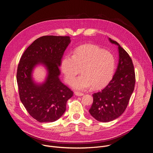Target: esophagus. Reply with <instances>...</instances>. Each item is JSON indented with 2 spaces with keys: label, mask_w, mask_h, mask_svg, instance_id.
Wrapping results in <instances>:
<instances>
[{
  "label": "esophagus",
  "mask_w": 153,
  "mask_h": 153,
  "mask_svg": "<svg viewBox=\"0 0 153 153\" xmlns=\"http://www.w3.org/2000/svg\"><path fill=\"white\" fill-rule=\"evenodd\" d=\"M74 94L75 95L77 96H83V93H80V92H74Z\"/></svg>",
  "instance_id": "34e87169"
}]
</instances>
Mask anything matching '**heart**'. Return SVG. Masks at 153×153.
<instances>
[{"label": "heart", "instance_id": "1", "mask_svg": "<svg viewBox=\"0 0 153 153\" xmlns=\"http://www.w3.org/2000/svg\"><path fill=\"white\" fill-rule=\"evenodd\" d=\"M115 67L114 56L94 45L78 47L74 51L73 56H65L61 62L65 80L69 84L82 69V74L72 84L74 89L79 90H86L91 86L94 89L104 86L113 77Z\"/></svg>", "mask_w": 153, "mask_h": 153}]
</instances>
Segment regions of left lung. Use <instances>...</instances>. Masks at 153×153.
<instances>
[{"label": "left lung", "mask_w": 153, "mask_h": 153, "mask_svg": "<svg viewBox=\"0 0 153 153\" xmlns=\"http://www.w3.org/2000/svg\"><path fill=\"white\" fill-rule=\"evenodd\" d=\"M118 46L119 63L111 80L105 88L93 94V103L89 112L97 120L112 121L120 116L127 107L136 82L131 59L119 43L109 38Z\"/></svg>", "instance_id": "obj_1"}]
</instances>
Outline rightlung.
Instances as JSON below:
<instances>
[{"label":"right lung","mask_w":153,"mask_h":153,"mask_svg":"<svg viewBox=\"0 0 153 153\" xmlns=\"http://www.w3.org/2000/svg\"><path fill=\"white\" fill-rule=\"evenodd\" d=\"M70 42L69 36H42L35 40L20 58L17 71L20 99L30 115L39 122L58 120L73 95L59 77L61 59ZM39 64L48 71L42 84L32 78L33 70Z\"/></svg>","instance_id":"right-lung-1"}]
</instances>
